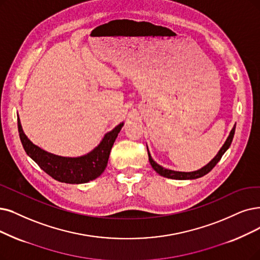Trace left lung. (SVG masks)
Listing matches in <instances>:
<instances>
[{"mask_svg": "<svg viewBox=\"0 0 260 260\" xmlns=\"http://www.w3.org/2000/svg\"><path fill=\"white\" fill-rule=\"evenodd\" d=\"M235 129H236V124L234 126V128L232 129L230 136H228L225 144L222 146V148L220 149V151L217 152V154L215 155V157L207 164L206 166H204L203 169L199 170V171H195V172H190V173H185V172H176V171H172V170H168V169H164L162 168L161 165H159L158 163H155L151 155L148 151V159H149V162L152 166V169L157 172L159 175L163 176V177H166V178H171V179H178V180H185V179H196V178H201L203 177V176H205L206 174H208L214 166L217 164V162H219L222 158V155L225 153V151L230 148L231 144L233 142V139H234V134H235Z\"/></svg>", "mask_w": 260, "mask_h": 260, "instance_id": "8db88e82", "label": "left lung"}]
</instances>
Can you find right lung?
I'll list each match as a JSON object with an SVG mask.
<instances>
[{"mask_svg":"<svg viewBox=\"0 0 260 260\" xmlns=\"http://www.w3.org/2000/svg\"><path fill=\"white\" fill-rule=\"evenodd\" d=\"M122 126L121 122L107 133L101 143L89 153L78 158H67L47 152L34 145L23 133L18 118L19 136L25 152L52 178L65 183H85L99 177L107 168L112 146Z\"/></svg>","mask_w":260,"mask_h":260,"instance_id":"right-lung-1","label":"right lung"}]
</instances>
